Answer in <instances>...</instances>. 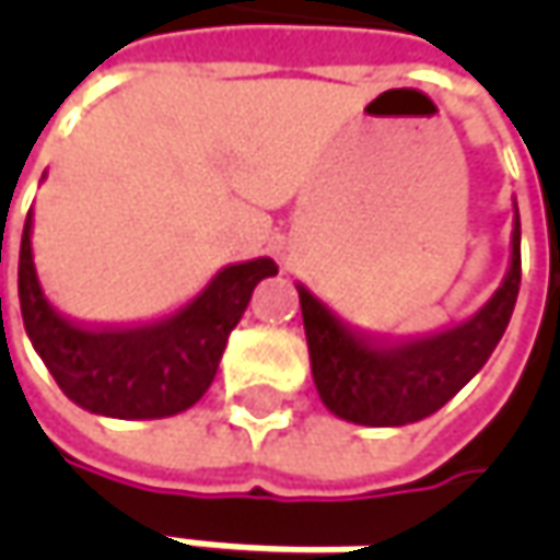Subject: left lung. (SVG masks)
<instances>
[{
    "label": "left lung",
    "instance_id": "obj_1",
    "mask_svg": "<svg viewBox=\"0 0 560 560\" xmlns=\"http://www.w3.org/2000/svg\"><path fill=\"white\" fill-rule=\"evenodd\" d=\"M312 376L336 418L361 427H405L436 415L480 374L505 334L521 290V214L514 202L505 280L467 320L436 334L380 339L352 330L312 290L295 283Z\"/></svg>",
    "mask_w": 560,
    "mask_h": 560
}]
</instances>
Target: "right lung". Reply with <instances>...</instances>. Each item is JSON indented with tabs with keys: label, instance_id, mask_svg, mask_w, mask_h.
<instances>
[{
	"label": "right lung",
	"instance_id": "1",
	"mask_svg": "<svg viewBox=\"0 0 560 560\" xmlns=\"http://www.w3.org/2000/svg\"><path fill=\"white\" fill-rule=\"evenodd\" d=\"M33 208L24 221L18 295L36 355L61 393L90 415L118 420L174 418L208 393L226 339L255 287L277 273L270 258L221 268L196 299L140 327H80L55 312L33 265Z\"/></svg>",
	"mask_w": 560,
	"mask_h": 560
}]
</instances>
